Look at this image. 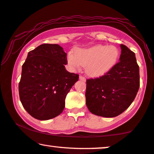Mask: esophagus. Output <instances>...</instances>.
<instances>
[{
	"label": "esophagus",
	"mask_w": 154,
	"mask_h": 154,
	"mask_svg": "<svg viewBox=\"0 0 154 154\" xmlns=\"http://www.w3.org/2000/svg\"><path fill=\"white\" fill-rule=\"evenodd\" d=\"M79 79L81 80V81H85V78L83 76V75H80L79 76Z\"/></svg>",
	"instance_id": "1"
}]
</instances>
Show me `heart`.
Returning <instances> with one entry per match:
<instances>
[{"mask_svg":"<svg viewBox=\"0 0 154 154\" xmlns=\"http://www.w3.org/2000/svg\"><path fill=\"white\" fill-rule=\"evenodd\" d=\"M119 57V50L114 45H97L85 49L69 52L67 61L71 68L79 69L85 66L88 74L101 76L115 66Z\"/></svg>","mask_w":154,"mask_h":154,"instance_id":"b5f03b06","label":"heart"}]
</instances>
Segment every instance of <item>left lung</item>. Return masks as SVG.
Wrapping results in <instances>:
<instances>
[{"label":"left lung","instance_id":"obj_1","mask_svg":"<svg viewBox=\"0 0 154 154\" xmlns=\"http://www.w3.org/2000/svg\"><path fill=\"white\" fill-rule=\"evenodd\" d=\"M119 62L104 75L86 81V105L94 115L119 116L133 102L140 88V69L135 54L121 44Z\"/></svg>","mask_w":154,"mask_h":154}]
</instances>
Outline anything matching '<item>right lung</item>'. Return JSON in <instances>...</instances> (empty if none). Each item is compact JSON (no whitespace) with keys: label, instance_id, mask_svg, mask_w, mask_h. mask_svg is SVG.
<instances>
[{"label":"right lung","instance_id":"obj_1","mask_svg":"<svg viewBox=\"0 0 154 154\" xmlns=\"http://www.w3.org/2000/svg\"><path fill=\"white\" fill-rule=\"evenodd\" d=\"M66 53L57 44H42L29 52L22 65L19 94L22 106L41 121L57 116L79 75L66 70Z\"/></svg>","mask_w":154,"mask_h":154}]
</instances>
